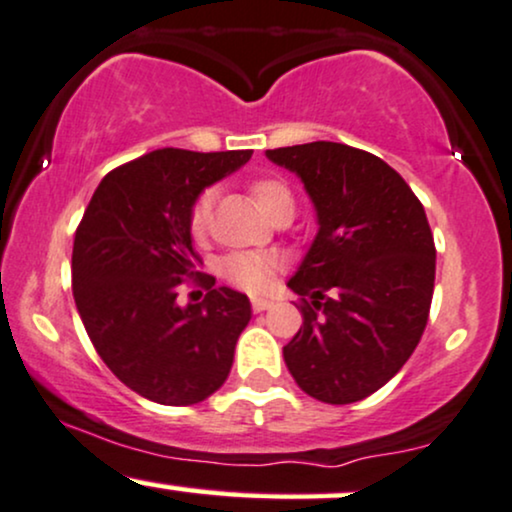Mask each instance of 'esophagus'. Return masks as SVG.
<instances>
[{"label":"esophagus","mask_w":512,"mask_h":512,"mask_svg":"<svg viewBox=\"0 0 512 512\" xmlns=\"http://www.w3.org/2000/svg\"><path fill=\"white\" fill-rule=\"evenodd\" d=\"M273 304H275L273 299H268V297H254V299H251V306H254L256 314H261V311H268Z\"/></svg>","instance_id":"esophagus-1"}]
</instances>
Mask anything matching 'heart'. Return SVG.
I'll return each mask as SVG.
<instances>
[{
    "mask_svg": "<svg viewBox=\"0 0 512 512\" xmlns=\"http://www.w3.org/2000/svg\"><path fill=\"white\" fill-rule=\"evenodd\" d=\"M249 191L258 210H261L268 220L278 213L292 215L294 196L290 186L282 182V179L261 177L256 179V182H251ZM210 206H213V194H210V191L198 196V201L194 203V210H191V232H194L196 237H201V234H206L208 230ZM222 275H225L227 280H232L234 285L256 292L263 290L270 282V278H273V261H270L268 256L242 251V254H232L222 261Z\"/></svg>",
    "mask_w": 512,
    "mask_h": 512,
    "instance_id": "obj_1",
    "label": "heart"
}]
</instances>
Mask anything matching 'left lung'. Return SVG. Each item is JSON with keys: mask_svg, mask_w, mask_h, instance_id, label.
Here are the masks:
<instances>
[{"mask_svg": "<svg viewBox=\"0 0 512 512\" xmlns=\"http://www.w3.org/2000/svg\"><path fill=\"white\" fill-rule=\"evenodd\" d=\"M302 179L318 232L287 287L302 328L282 347L297 386L328 405L369 398L422 340L436 278L424 206L388 162L345 143L266 150Z\"/></svg>", "mask_w": 512, "mask_h": 512, "instance_id": "obj_1", "label": "left lung"}]
</instances>
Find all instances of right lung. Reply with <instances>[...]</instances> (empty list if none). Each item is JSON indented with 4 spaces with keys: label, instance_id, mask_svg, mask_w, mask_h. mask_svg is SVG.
<instances>
[{
    "label": "right lung",
    "instance_id": "add662e5",
    "mask_svg": "<svg viewBox=\"0 0 512 512\" xmlns=\"http://www.w3.org/2000/svg\"><path fill=\"white\" fill-rule=\"evenodd\" d=\"M249 158L251 150H153L107 174L78 225V316L112 374L150 402L196 405L230 376L249 297L213 287L208 275L203 302L179 306L177 287L196 273L194 203Z\"/></svg>",
    "mask_w": 512,
    "mask_h": 512
}]
</instances>
